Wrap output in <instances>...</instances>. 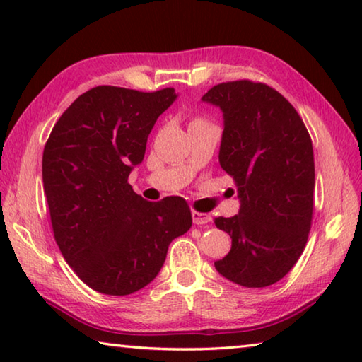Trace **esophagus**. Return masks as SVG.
I'll use <instances>...</instances> for the list:
<instances>
[{"mask_svg": "<svg viewBox=\"0 0 362 362\" xmlns=\"http://www.w3.org/2000/svg\"><path fill=\"white\" fill-rule=\"evenodd\" d=\"M192 218H193V223L194 225H204V223H209L211 222V216L209 214H204V212H192Z\"/></svg>", "mask_w": 362, "mask_h": 362, "instance_id": "1", "label": "esophagus"}]
</instances>
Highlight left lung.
I'll return each instance as SVG.
<instances>
[{
    "label": "left lung",
    "instance_id": "left-lung-1",
    "mask_svg": "<svg viewBox=\"0 0 362 362\" xmlns=\"http://www.w3.org/2000/svg\"><path fill=\"white\" fill-rule=\"evenodd\" d=\"M203 102L223 113L218 163L236 182L240 211L217 217L231 249L217 260L244 287L283 279L302 255L313 216L315 156L302 118L278 90L247 79L214 86Z\"/></svg>",
    "mask_w": 362,
    "mask_h": 362
}]
</instances>
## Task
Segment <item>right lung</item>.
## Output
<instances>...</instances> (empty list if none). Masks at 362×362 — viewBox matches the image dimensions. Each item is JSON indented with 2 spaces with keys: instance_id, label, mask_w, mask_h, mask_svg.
I'll list each match as a JSON object with an SVG mask.
<instances>
[{
  "instance_id": "right-lung-1",
  "label": "right lung",
  "mask_w": 362,
  "mask_h": 362,
  "mask_svg": "<svg viewBox=\"0 0 362 362\" xmlns=\"http://www.w3.org/2000/svg\"><path fill=\"white\" fill-rule=\"evenodd\" d=\"M177 99L97 86L65 110L42 151V183L54 238L79 279L107 296L150 284L169 244L192 226L185 199L150 203L127 183L144 161L159 115Z\"/></svg>"
}]
</instances>
